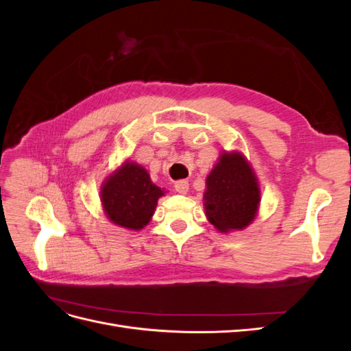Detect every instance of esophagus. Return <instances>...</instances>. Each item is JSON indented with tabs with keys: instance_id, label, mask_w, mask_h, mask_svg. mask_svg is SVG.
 <instances>
[{
	"instance_id": "1",
	"label": "esophagus",
	"mask_w": 351,
	"mask_h": 351,
	"mask_svg": "<svg viewBox=\"0 0 351 351\" xmlns=\"http://www.w3.org/2000/svg\"><path fill=\"white\" fill-rule=\"evenodd\" d=\"M174 187H176V192L186 195L189 192V182L187 180H178Z\"/></svg>"
}]
</instances>
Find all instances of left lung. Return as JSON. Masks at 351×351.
<instances>
[{
	"instance_id": "obj_1",
	"label": "left lung",
	"mask_w": 351,
	"mask_h": 351,
	"mask_svg": "<svg viewBox=\"0 0 351 351\" xmlns=\"http://www.w3.org/2000/svg\"><path fill=\"white\" fill-rule=\"evenodd\" d=\"M205 214L219 232L246 228L258 214L261 190L250 164L240 152L221 154L206 177Z\"/></svg>"
}]
</instances>
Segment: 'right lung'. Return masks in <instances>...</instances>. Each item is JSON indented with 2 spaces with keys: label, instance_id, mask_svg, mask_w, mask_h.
Returning <instances> with one entry per match:
<instances>
[{
  "label": "right lung",
  "instance_id": "right-lung-1",
  "mask_svg": "<svg viewBox=\"0 0 351 351\" xmlns=\"http://www.w3.org/2000/svg\"><path fill=\"white\" fill-rule=\"evenodd\" d=\"M164 193L151 182L143 167L125 161L102 183L101 202L115 226L137 231L151 221L158 199Z\"/></svg>",
  "mask_w": 351,
  "mask_h": 351
}]
</instances>
